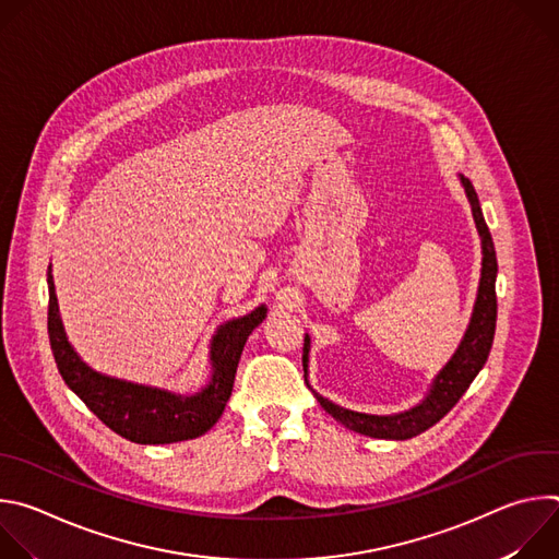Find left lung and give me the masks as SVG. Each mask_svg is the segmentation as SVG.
<instances>
[{
    "label": "left lung",
    "instance_id": "obj_1",
    "mask_svg": "<svg viewBox=\"0 0 559 559\" xmlns=\"http://www.w3.org/2000/svg\"><path fill=\"white\" fill-rule=\"evenodd\" d=\"M460 183L464 186L466 199L471 203L473 221L477 227V234H480L483 241V274H480V287H477V298L473 305L471 313V323L464 332V338L451 360L442 367V371L433 378L431 389L427 393L425 401L409 412L403 414H393V416H371V414H360L352 409H343L336 403L328 401L323 395H316V401L321 403V407L343 427L369 436V438H382V440H407L414 438L429 427H433L438 420H442L462 397V393L468 389L473 378L480 373L485 367L493 336H496V318H498V298H496V276H498V259H496V248H493V238L491 231L485 223L480 201H477V194L471 186L468 179L460 175ZM307 362H309V336H305V347H302V369L307 373ZM307 378V376H305Z\"/></svg>",
    "mask_w": 559,
    "mask_h": 559
}]
</instances>
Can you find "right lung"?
<instances>
[{
    "instance_id": "add662e5",
    "label": "right lung",
    "mask_w": 559,
    "mask_h": 559,
    "mask_svg": "<svg viewBox=\"0 0 559 559\" xmlns=\"http://www.w3.org/2000/svg\"><path fill=\"white\" fill-rule=\"evenodd\" d=\"M48 296L50 349L63 382L82 397L106 427L136 444H170L210 431L229 401L236 367L248 336L267 316V307L259 305L252 313L221 325L212 336L210 347V382L199 393L181 395L168 389L110 378L91 369L66 338L50 272Z\"/></svg>"
}]
</instances>
